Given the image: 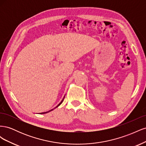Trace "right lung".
<instances>
[{"label":"right lung","mask_w":146,"mask_h":146,"mask_svg":"<svg viewBox=\"0 0 146 146\" xmlns=\"http://www.w3.org/2000/svg\"><path fill=\"white\" fill-rule=\"evenodd\" d=\"M64 98L63 99V100H61V102H60V104H58V105H57V106H56V107H58V106H59V105H60L61 104V103H62V102H63V100H64ZM52 110H53V109H52V110H50V111H47V112H44V113H41V114H44V113H48V112H49V111H52Z\"/></svg>","instance_id":"1"}]
</instances>
